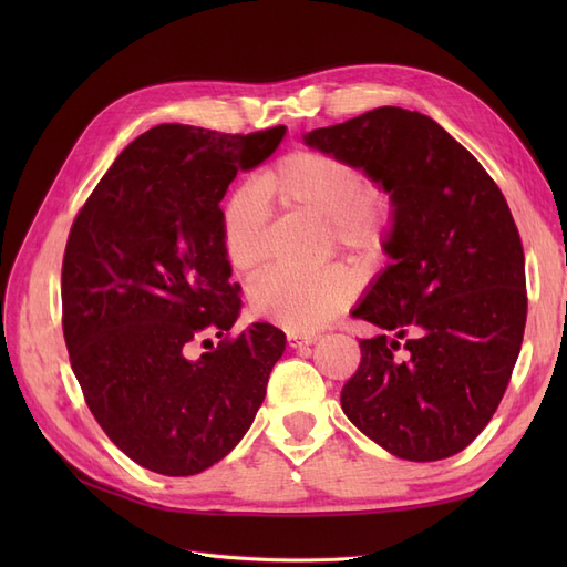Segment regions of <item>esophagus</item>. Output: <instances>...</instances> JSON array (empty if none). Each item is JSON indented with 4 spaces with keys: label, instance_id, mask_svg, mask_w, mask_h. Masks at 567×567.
<instances>
[{
    "label": "esophagus",
    "instance_id": "obj_1",
    "mask_svg": "<svg viewBox=\"0 0 567 567\" xmlns=\"http://www.w3.org/2000/svg\"><path fill=\"white\" fill-rule=\"evenodd\" d=\"M321 336L319 333H288V346L290 348H305V346H312Z\"/></svg>",
    "mask_w": 567,
    "mask_h": 567
}]
</instances>
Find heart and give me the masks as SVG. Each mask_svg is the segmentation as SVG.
Returning a JSON list of instances; mask_svg holds the SVG:
<instances>
[{
    "label": "heart",
    "mask_w": 567,
    "mask_h": 567,
    "mask_svg": "<svg viewBox=\"0 0 567 567\" xmlns=\"http://www.w3.org/2000/svg\"><path fill=\"white\" fill-rule=\"evenodd\" d=\"M267 205L323 221L336 248L359 255L383 252L398 221L392 194L367 182L362 167L336 153L293 151L265 167L252 179V192H238L221 215V250L241 277H255L265 267ZM357 293L354 274L333 265L312 274L269 271L250 286L248 302L260 319L298 333L331 321Z\"/></svg>",
    "instance_id": "heart-1"
}]
</instances>
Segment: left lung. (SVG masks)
<instances>
[{
	"label": "left lung",
	"mask_w": 567,
	"mask_h": 567,
	"mask_svg": "<svg viewBox=\"0 0 567 567\" xmlns=\"http://www.w3.org/2000/svg\"><path fill=\"white\" fill-rule=\"evenodd\" d=\"M305 142L362 167L398 210L394 262L352 312L383 333L359 340L342 411L394 456H454L494 416L525 333V252L502 188L419 111L373 109Z\"/></svg>",
	"instance_id": "8db88e82"
}]
</instances>
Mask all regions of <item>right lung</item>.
<instances>
[{
  "label": "right lung",
  "mask_w": 567,
  "mask_h": 567,
  "mask_svg": "<svg viewBox=\"0 0 567 567\" xmlns=\"http://www.w3.org/2000/svg\"><path fill=\"white\" fill-rule=\"evenodd\" d=\"M284 134L153 127L73 219L61 269L68 357L96 423L153 473L196 475L225 458L284 354L286 336L271 323L229 333L241 298L219 208L238 169L269 158ZM198 344L209 352L196 355Z\"/></svg>",
  "instance_id": "right-lung-1"
}]
</instances>
